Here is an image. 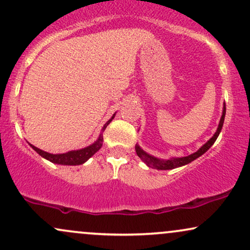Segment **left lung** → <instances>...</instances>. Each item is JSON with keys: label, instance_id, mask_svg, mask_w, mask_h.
<instances>
[{"label": "left lung", "instance_id": "left-lung-1", "mask_svg": "<svg viewBox=\"0 0 250 250\" xmlns=\"http://www.w3.org/2000/svg\"><path fill=\"white\" fill-rule=\"evenodd\" d=\"M225 116H226V104L223 105L222 116H221V120L219 123V127H217L216 133L213 135V137H211V139L209 140L207 143H205V145H203L202 147L199 149V150L195 151L194 154H190V155H188V156H185V157H173V159H169V160H160V159H156V157L151 156V155L147 154L146 151H143L142 149L140 148V146L136 145L135 146V150H136L137 156H139L140 159H141L142 161L148 166V167L154 168V169H159V170H169V169L179 168V167H182V166H185V165H188V163H190L191 161H194V160H196L197 157H200L201 155L205 154L206 151H207L208 149L214 145V142L216 141L217 136L220 135L221 129H222L223 122H225Z\"/></svg>", "mask_w": 250, "mask_h": 250}]
</instances>
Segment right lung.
<instances>
[{
	"label": "right lung",
	"mask_w": 250,
	"mask_h": 250,
	"mask_svg": "<svg viewBox=\"0 0 250 250\" xmlns=\"http://www.w3.org/2000/svg\"><path fill=\"white\" fill-rule=\"evenodd\" d=\"M114 116H115V114H114L113 117H111V119L109 120V121L105 123L104 125H103L102 131H104V129L107 128V125L111 122V120L114 119ZM102 143H103V135L101 134L99 136V139H97L96 141L93 143V145L88 146V147H85L83 149H80V150H71V151H68V153H64V154L47 153V151H43V150H41V149L36 148L35 146H33V145H30V147L33 148L37 154H40L42 157H44V159H47L48 161H50L53 163H57V165H64V166H79V165H82V163H84L88 159H90V157L93 156L96 151H99L100 148L102 147Z\"/></svg>",
	"instance_id": "1"
}]
</instances>
